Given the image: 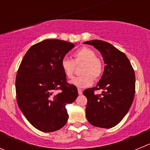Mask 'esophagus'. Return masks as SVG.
I'll list each match as a JSON object with an SVG mask.
<instances>
[{"label":"esophagus","instance_id":"34e87169","mask_svg":"<svg viewBox=\"0 0 150 150\" xmlns=\"http://www.w3.org/2000/svg\"><path fill=\"white\" fill-rule=\"evenodd\" d=\"M78 94H83V91L81 88H78Z\"/></svg>","mask_w":150,"mask_h":150}]
</instances>
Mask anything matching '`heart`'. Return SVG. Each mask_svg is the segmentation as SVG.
I'll return each instance as SVG.
<instances>
[{
    "instance_id": "obj_1",
    "label": "heart",
    "mask_w": 150,
    "mask_h": 150,
    "mask_svg": "<svg viewBox=\"0 0 150 150\" xmlns=\"http://www.w3.org/2000/svg\"><path fill=\"white\" fill-rule=\"evenodd\" d=\"M74 60L64 57L61 62V67L67 78L73 76L76 65L83 63L81 68L82 75L75 77L71 83L78 87H86L100 79L103 74L104 66L101 59L96 56V52L88 47H82L74 53Z\"/></svg>"
}]
</instances>
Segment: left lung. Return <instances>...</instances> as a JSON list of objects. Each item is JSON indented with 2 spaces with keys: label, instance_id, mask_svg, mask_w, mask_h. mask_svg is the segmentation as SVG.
I'll use <instances>...</instances> for the list:
<instances>
[{
  "label": "left lung",
  "instance_id": "obj_1",
  "mask_svg": "<svg viewBox=\"0 0 150 150\" xmlns=\"http://www.w3.org/2000/svg\"><path fill=\"white\" fill-rule=\"evenodd\" d=\"M91 45L101 53L105 64L104 72L97 86L85 89L86 114L92 125L110 128L122 121L130 109L135 95V72L126 55L107 42L91 40ZM102 89L103 93L95 91Z\"/></svg>",
  "mask_w": 150,
  "mask_h": 150
}]
</instances>
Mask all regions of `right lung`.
<instances>
[{"instance_id": "1", "label": "right lung", "mask_w": 150, "mask_h": 150, "mask_svg": "<svg viewBox=\"0 0 150 150\" xmlns=\"http://www.w3.org/2000/svg\"><path fill=\"white\" fill-rule=\"evenodd\" d=\"M74 47L63 40H45L29 48L19 67L17 105L28 121L41 131L64 127L68 119L66 105L78 97L76 86L68 83L61 67L62 59Z\"/></svg>"}]
</instances>
